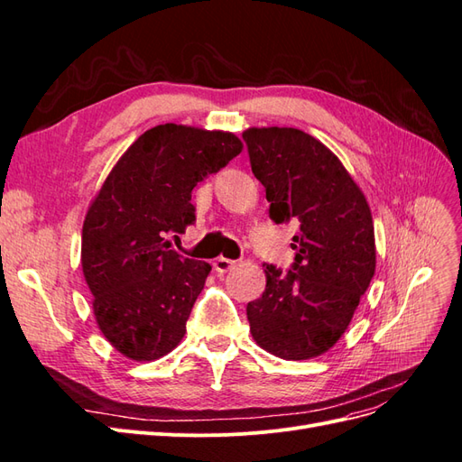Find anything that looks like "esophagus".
Returning a JSON list of instances; mask_svg holds the SVG:
<instances>
[{"instance_id":"1","label":"esophagus","mask_w":462,"mask_h":462,"mask_svg":"<svg viewBox=\"0 0 462 462\" xmlns=\"http://www.w3.org/2000/svg\"><path fill=\"white\" fill-rule=\"evenodd\" d=\"M235 265V260H229V258H223V256H219V258H216L214 260V270L216 272H219V273H226V272H229L231 268Z\"/></svg>"}]
</instances>
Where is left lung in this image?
<instances>
[{
  "label": "left lung",
  "mask_w": 462,
  "mask_h": 462,
  "mask_svg": "<svg viewBox=\"0 0 462 462\" xmlns=\"http://www.w3.org/2000/svg\"><path fill=\"white\" fill-rule=\"evenodd\" d=\"M243 141L270 219L299 227L291 268L263 263L265 291L246 304L250 333L279 358H312L337 343L374 277L370 208L337 156L314 136L270 127L248 129Z\"/></svg>",
  "instance_id": "8db88e82"
}]
</instances>
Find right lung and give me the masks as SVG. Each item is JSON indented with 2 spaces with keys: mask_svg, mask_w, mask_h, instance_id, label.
<instances>
[{
  "mask_svg": "<svg viewBox=\"0 0 462 462\" xmlns=\"http://www.w3.org/2000/svg\"><path fill=\"white\" fill-rule=\"evenodd\" d=\"M243 143L231 133L165 123L123 153L82 227V272L106 339L133 360L179 345L212 265L171 248L197 221L192 189L217 173Z\"/></svg>",
  "mask_w": 462,
  "mask_h": 462,
  "instance_id": "1",
  "label": "right lung"
}]
</instances>
